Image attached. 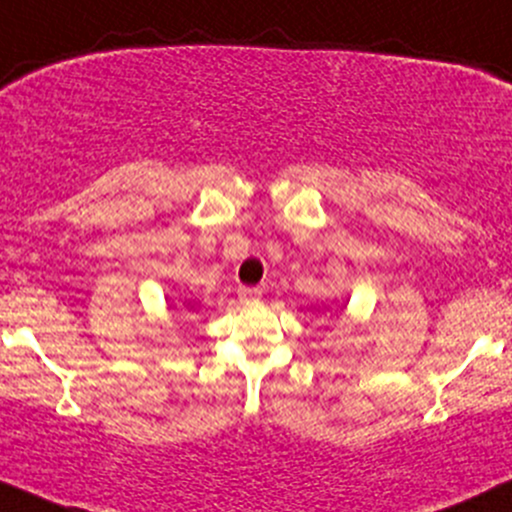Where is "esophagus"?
I'll return each instance as SVG.
<instances>
[{"instance_id": "esophagus-1", "label": "esophagus", "mask_w": 512, "mask_h": 512, "mask_svg": "<svg viewBox=\"0 0 512 512\" xmlns=\"http://www.w3.org/2000/svg\"><path fill=\"white\" fill-rule=\"evenodd\" d=\"M237 295H239L241 302H256V300H261L263 290H261V287H246V285H241L239 290H237Z\"/></svg>"}]
</instances>
